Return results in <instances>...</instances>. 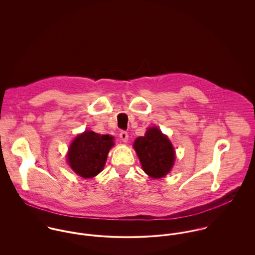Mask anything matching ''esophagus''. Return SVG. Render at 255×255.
<instances>
[{"mask_svg":"<svg viewBox=\"0 0 255 255\" xmlns=\"http://www.w3.org/2000/svg\"><path fill=\"white\" fill-rule=\"evenodd\" d=\"M120 137H121V139H122L123 142H128V132L125 131V130L121 131Z\"/></svg>","mask_w":255,"mask_h":255,"instance_id":"1","label":"esophagus"}]
</instances>
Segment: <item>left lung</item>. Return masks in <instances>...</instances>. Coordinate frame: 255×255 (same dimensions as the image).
<instances>
[{
	"instance_id": "obj_1",
	"label": "left lung",
	"mask_w": 255,
	"mask_h": 255,
	"mask_svg": "<svg viewBox=\"0 0 255 255\" xmlns=\"http://www.w3.org/2000/svg\"><path fill=\"white\" fill-rule=\"evenodd\" d=\"M133 147L143 171L151 178L167 175L175 161V151L169 138L157 128H149L144 136L137 137Z\"/></svg>"
}]
</instances>
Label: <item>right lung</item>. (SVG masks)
Wrapping results in <instances>:
<instances>
[{"mask_svg": "<svg viewBox=\"0 0 255 255\" xmlns=\"http://www.w3.org/2000/svg\"><path fill=\"white\" fill-rule=\"evenodd\" d=\"M113 145V136L84 131L77 135L70 146L69 164L78 176L93 178L103 170Z\"/></svg>", "mask_w": 255, "mask_h": 255, "instance_id": "obj_1", "label": "right lung"}]
</instances>
